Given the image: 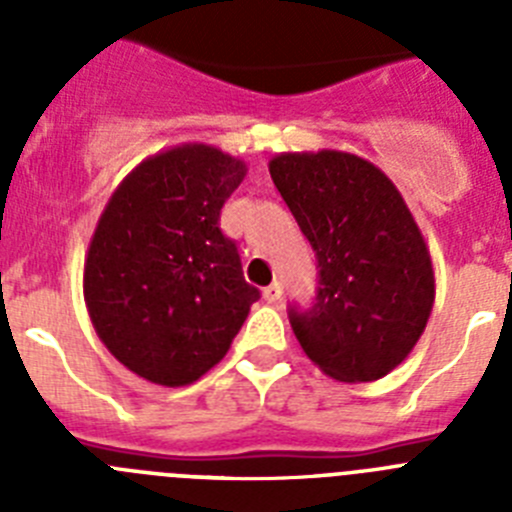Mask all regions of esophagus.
<instances>
[{"label":"esophagus","mask_w":512,"mask_h":512,"mask_svg":"<svg viewBox=\"0 0 512 512\" xmlns=\"http://www.w3.org/2000/svg\"><path fill=\"white\" fill-rule=\"evenodd\" d=\"M264 300L266 302H279V300H282V284H279V282L269 284V287L264 289Z\"/></svg>","instance_id":"34e87169"}]
</instances>
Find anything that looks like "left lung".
<instances>
[{
    "label": "left lung",
    "mask_w": 512,
    "mask_h": 512,
    "mask_svg": "<svg viewBox=\"0 0 512 512\" xmlns=\"http://www.w3.org/2000/svg\"><path fill=\"white\" fill-rule=\"evenodd\" d=\"M269 171L318 259L315 302L287 310L302 351L341 382L390 374L418 343L436 292L408 205L351 153H282Z\"/></svg>",
    "instance_id": "left-lung-1"
}]
</instances>
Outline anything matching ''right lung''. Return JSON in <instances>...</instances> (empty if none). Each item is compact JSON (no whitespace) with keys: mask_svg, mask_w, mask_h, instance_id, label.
Listing matches in <instances>:
<instances>
[{"mask_svg":"<svg viewBox=\"0 0 512 512\" xmlns=\"http://www.w3.org/2000/svg\"><path fill=\"white\" fill-rule=\"evenodd\" d=\"M246 164L210 146L148 158L104 207L84 266L97 336L148 382L182 387L228 354L261 297L220 212Z\"/></svg>","mask_w":512,"mask_h":512,"instance_id":"right-lung-1","label":"right lung"}]
</instances>
